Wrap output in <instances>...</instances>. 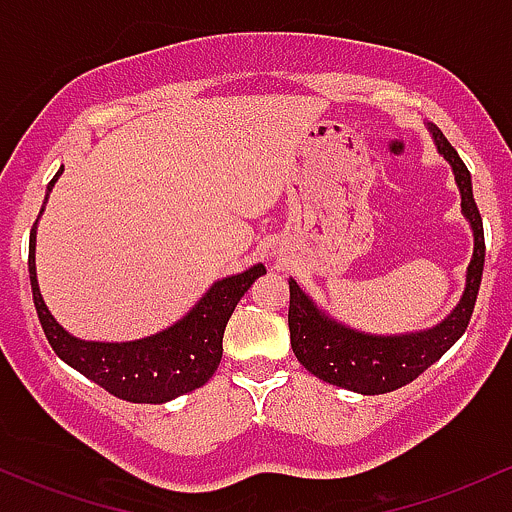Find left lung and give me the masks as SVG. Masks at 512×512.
I'll return each instance as SVG.
<instances>
[{
    "instance_id": "1",
    "label": "left lung",
    "mask_w": 512,
    "mask_h": 512,
    "mask_svg": "<svg viewBox=\"0 0 512 512\" xmlns=\"http://www.w3.org/2000/svg\"><path fill=\"white\" fill-rule=\"evenodd\" d=\"M428 128L440 155L452 165L454 182L462 194V213L474 230V257L466 267L464 294L457 308L435 328L408 335H367L325 316L313 299L303 294L301 286L289 279L291 350L308 372L333 386L374 396L411 384L462 338L474 313L486 257L484 223L462 157L435 123H428Z\"/></svg>"
}]
</instances>
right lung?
Wrapping results in <instances>:
<instances>
[{"instance_id": "right-lung-1", "label": "right lung", "mask_w": 512, "mask_h": 512, "mask_svg": "<svg viewBox=\"0 0 512 512\" xmlns=\"http://www.w3.org/2000/svg\"><path fill=\"white\" fill-rule=\"evenodd\" d=\"M60 174L63 167L50 179L48 194ZM36 223L28 240V274H31L33 306L50 347L72 369L131 403H165L204 386L221 364L223 330L228 318L233 316L235 306L250 284L267 272L265 265H252L243 274L221 279L201 296L187 316L150 338L133 342H87L72 338L46 308L36 279Z\"/></svg>"}]
</instances>
